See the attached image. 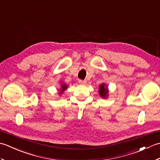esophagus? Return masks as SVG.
<instances>
[{
    "instance_id": "1",
    "label": "esophagus",
    "mask_w": 160,
    "mask_h": 160,
    "mask_svg": "<svg viewBox=\"0 0 160 160\" xmlns=\"http://www.w3.org/2000/svg\"><path fill=\"white\" fill-rule=\"evenodd\" d=\"M79 83L80 84H85L87 83V80H79Z\"/></svg>"
}]
</instances>
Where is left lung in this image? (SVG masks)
Here are the masks:
<instances>
[{"mask_svg":"<svg viewBox=\"0 0 160 160\" xmlns=\"http://www.w3.org/2000/svg\"><path fill=\"white\" fill-rule=\"evenodd\" d=\"M99 95L102 98H107L108 96V89L107 86L104 83L100 84L99 90H98Z\"/></svg>","mask_w":160,"mask_h":160,"instance_id":"left-lung-1","label":"left lung"}]
</instances>
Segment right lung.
Instances as JSON below:
<instances>
[{"mask_svg":"<svg viewBox=\"0 0 160 160\" xmlns=\"http://www.w3.org/2000/svg\"><path fill=\"white\" fill-rule=\"evenodd\" d=\"M67 87H68V85H67V84H66L65 83H64V82L61 83L60 89V91H59V92H58V94L59 95L62 94L64 91L67 89Z\"/></svg>","mask_w":160,"mask_h":160,"instance_id":"add662e5","label":"right lung"}]
</instances>
